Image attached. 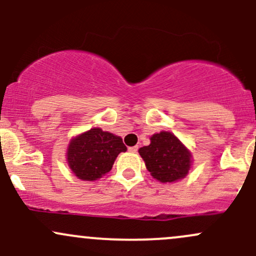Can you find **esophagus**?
Here are the masks:
<instances>
[{"mask_svg":"<svg viewBox=\"0 0 256 256\" xmlns=\"http://www.w3.org/2000/svg\"><path fill=\"white\" fill-rule=\"evenodd\" d=\"M128 151L129 152H133V154H136L138 151V146H132V148H128Z\"/></svg>","mask_w":256,"mask_h":256,"instance_id":"34e87169","label":"esophagus"}]
</instances>
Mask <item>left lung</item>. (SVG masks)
<instances>
[{
    "label": "left lung",
    "mask_w": 256,
    "mask_h": 256,
    "mask_svg": "<svg viewBox=\"0 0 256 256\" xmlns=\"http://www.w3.org/2000/svg\"><path fill=\"white\" fill-rule=\"evenodd\" d=\"M139 154L152 178L163 184L184 179L192 166L190 150L172 132L154 133L150 145L139 148Z\"/></svg>",
    "instance_id": "left-lung-1"
}]
</instances>
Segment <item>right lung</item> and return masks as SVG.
I'll return each mask as SVG.
<instances>
[{"label": "right lung", "mask_w": 256, "mask_h": 256, "mask_svg": "<svg viewBox=\"0 0 256 256\" xmlns=\"http://www.w3.org/2000/svg\"><path fill=\"white\" fill-rule=\"evenodd\" d=\"M127 151L122 138L92 128L70 140L66 162L74 175L83 182H94L108 174L120 152Z\"/></svg>", "instance_id": "1"}]
</instances>
